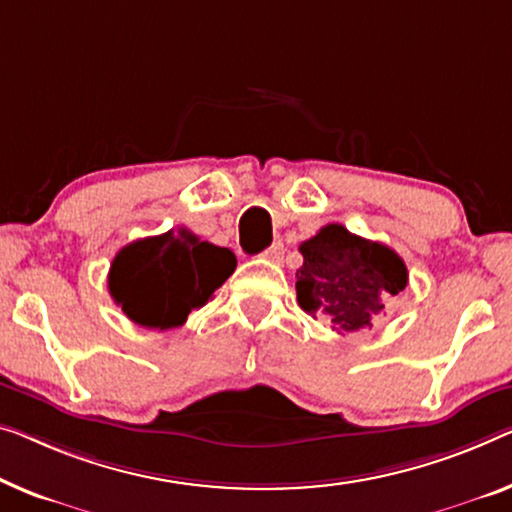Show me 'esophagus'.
Returning a JSON list of instances; mask_svg holds the SVG:
<instances>
[{
	"label": "esophagus",
	"mask_w": 512,
	"mask_h": 512,
	"mask_svg": "<svg viewBox=\"0 0 512 512\" xmlns=\"http://www.w3.org/2000/svg\"><path fill=\"white\" fill-rule=\"evenodd\" d=\"M264 257L269 259V262H276V264H280L282 259H285V246H282L280 241H278V243H273L271 248H266V250H264Z\"/></svg>",
	"instance_id": "obj_1"
}]
</instances>
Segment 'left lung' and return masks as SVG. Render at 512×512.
Returning <instances> with one entry per match:
<instances>
[{"label":"left lung","mask_w":512,"mask_h":512,"mask_svg":"<svg viewBox=\"0 0 512 512\" xmlns=\"http://www.w3.org/2000/svg\"><path fill=\"white\" fill-rule=\"evenodd\" d=\"M296 299L312 317H322L340 335L372 326L384 303L407 287L402 257L384 243L363 239L331 223L301 243Z\"/></svg>","instance_id":"left-lung-1"}]
</instances>
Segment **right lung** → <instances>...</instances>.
Instances as JSON below:
<instances>
[{
    "label": "right lung",
    "instance_id": "right-lung-1",
    "mask_svg": "<svg viewBox=\"0 0 512 512\" xmlns=\"http://www.w3.org/2000/svg\"><path fill=\"white\" fill-rule=\"evenodd\" d=\"M236 257L179 227L137 239L112 259L108 287L131 322L147 329H174L190 310L202 308L232 276Z\"/></svg>",
    "mask_w": 512,
    "mask_h": 512
}]
</instances>
